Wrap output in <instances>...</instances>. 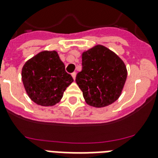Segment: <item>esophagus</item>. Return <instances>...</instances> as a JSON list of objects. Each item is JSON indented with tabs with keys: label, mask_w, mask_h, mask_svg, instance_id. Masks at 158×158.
Masks as SVG:
<instances>
[{
	"label": "esophagus",
	"mask_w": 158,
	"mask_h": 158,
	"mask_svg": "<svg viewBox=\"0 0 158 158\" xmlns=\"http://www.w3.org/2000/svg\"><path fill=\"white\" fill-rule=\"evenodd\" d=\"M71 75H72V77H73V79L75 80V78H76V73H75V72H74V73H72Z\"/></svg>",
	"instance_id": "esophagus-1"
}]
</instances>
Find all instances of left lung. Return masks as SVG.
Returning a JSON list of instances; mask_svg holds the SVG:
<instances>
[{"instance_id": "obj_1", "label": "left lung", "mask_w": 158, "mask_h": 158, "mask_svg": "<svg viewBox=\"0 0 158 158\" xmlns=\"http://www.w3.org/2000/svg\"><path fill=\"white\" fill-rule=\"evenodd\" d=\"M82 65L75 81L88 105L105 107L120 98L127 69L114 52L102 45L94 46L82 53Z\"/></svg>"}]
</instances>
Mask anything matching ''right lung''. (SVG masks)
Masks as SVG:
<instances>
[{
    "label": "right lung",
    "instance_id": "obj_1",
    "mask_svg": "<svg viewBox=\"0 0 158 158\" xmlns=\"http://www.w3.org/2000/svg\"><path fill=\"white\" fill-rule=\"evenodd\" d=\"M21 76L29 98L43 106L58 103L67 87L74 81L65 72L64 63L56 51H42L28 60Z\"/></svg>",
    "mask_w": 158,
    "mask_h": 158
}]
</instances>
